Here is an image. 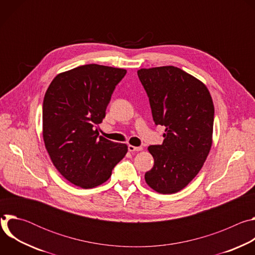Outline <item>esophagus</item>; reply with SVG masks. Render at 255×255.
Here are the masks:
<instances>
[{
	"instance_id": "obj_1",
	"label": "esophagus",
	"mask_w": 255,
	"mask_h": 255,
	"mask_svg": "<svg viewBox=\"0 0 255 255\" xmlns=\"http://www.w3.org/2000/svg\"><path fill=\"white\" fill-rule=\"evenodd\" d=\"M128 149H129V151L134 152V151H141L143 149V147H141V146H133V145H129Z\"/></svg>"
}]
</instances>
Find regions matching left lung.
Wrapping results in <instances>:
<instances>
[{"label": "left lung", "instance_id": "1", "mask_svg": "<svg viewBox=\"0 0 255 255\" xmlns=\"http://www.w3.org/2000/svg\"><path fill=\"white\" fill-rule=\"evenodd\" d=\"M137 75L154 123L165 127L162 144L148 147L154 165L145 181L159 194H174L199 173L210 152L213 100L201 81L172 65L141 68Z\"/></svg>", "mask_w": 255, "mask_h": 255}]
</instances>
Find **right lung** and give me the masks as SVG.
Here are the masks:
<instances>
[{
  "instance_id": "right-lung-1",
  "label": "right lung",
  "mask_w": 255,
  "mask_h": 255,
  "mask_svg": "<svg viewBox=\"0 0 255 255\" xmlns=\"http://www.w3.org/2000/svg\"><path fill=\"white\" fill-rule=\"evenodd\" d=\"M127 70L85 64L61 72L49 85L43 100V140L60 174L83 189L98 187L110 178L126 155V144L99 137L116 86Z\"/></svg>"
}]
</instances>
